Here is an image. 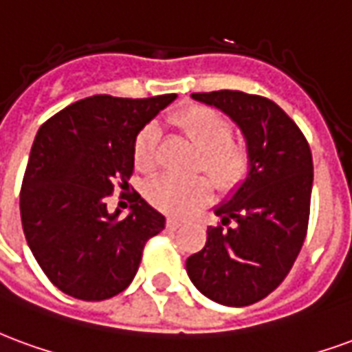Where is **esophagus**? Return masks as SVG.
Wrapping results in <instances>:
<instances>
[{"mask_svg":"<svg viewBox=\"0 0 352 352\" xmlns=\"http://www.w3.org/2000/svg\"><path fill=\"white\" fill-rule=\"evenodd\" d=\"M179 225H182L179 219H174V217H168V219H166V229L168 230H176Z\"/></svg>","mask_w":352,"mask_h":352,"instance_id":"obj_1","label":"esophagus"}]
</instances>
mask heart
<instances>
[{
	"label": "heart",
	"instance_id": "heart-1",
	"mask_svg": "<svg viewBox=\"0 0 352 352\" xmlns=\"http://www.w3.org/2000/svg\"><path fill=\"white\" fill-rule=\"evenodd\" d=\"M176 125L201 150L197 170H204L215 187L227 191L248 176L251 166L250 151L232 138V123L217 110L191 107L176 116ZM157 125L150 123L135 138L133 157L138 170L153 173L157 168ZM210 191L212 186L204 176H161L148 187V199L166 214L187 215L208 201Z\"/></svg>",
	"mask_w": 352,
	"mask_h": 352
}]
</instances>
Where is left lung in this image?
<instances>
[{
	"label": "left lung",
	"mask_w": 352,
	"mask_h": 352,
	"mask_svg": "<svg viewBox=\"0 0 352 352\" xmlns=\"http://www.w3.org/2000/svg\"><path fill=\"white\" fill-rule=\"evenodd\" d=\"M191 97L219 109L240 127L251 166L229 199L214 208L221 225L210 227L206 245L187 258V276L217 304L250 306L278 289L302 250L311 150L298 125L266 97L232 89Z\"/></svg>",
	"instance_id": "1"
}]
</instances>
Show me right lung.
I'll return each mask as SVG.
<instances>
[{"instance_id":"right-lung-1","label":"right lung","mask_w":352,"mask_h":352,"mask_svg":"<svg viewBox=\"0 0 352 352\" xmlns=\"http://www.w3.org/2000/svg\"><path fill=\"white\" fill-rule=\"evenodd\" d=\"M176 99L94 95L46 120L33 140L20 189L25 240L61 292L99 302L125 291L165 217L135 191L131 212L110 214L107 197L129 189L135 138Z\"/></svg>"}]
</instances>
